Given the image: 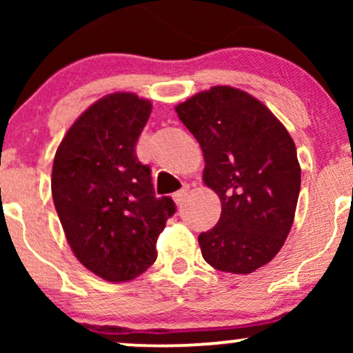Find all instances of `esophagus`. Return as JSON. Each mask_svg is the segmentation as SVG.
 <instances>
[{
  "mask_svg": "<svg viewBox=\"0 0 353 353\" xmlns=\"http://www.w3.org/2000/svg\"><path fill=\"white\" fill-rule=\"evenodd\" d=\"M189 194V185H184L181 190H177V192H174V201H176V204H182V202L185 201V197H188Z\"/></svg>",
  "mask_w": 353,
  "mask_h": 353,
  "instance_id": "1",
  "label": "esophagus"
}]
</instances>
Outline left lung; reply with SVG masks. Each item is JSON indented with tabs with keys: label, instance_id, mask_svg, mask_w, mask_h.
<instances>
[{
	"label": "left lung",
	"instance_id": "1",
	"mask_svg": "<svg viewBox=\"0 0 353 353\" xmlns=\"http://www.w3.org/2000/svg\"><path fill=\"white\" fill-rule=\"evenodd\" d=\"M204 152V182L222 204L217 225L199 236L204 261L250 274L277 255L292 228L301 165L281 121L241 89L214 86L176 106Z\"/></svg>",
	"mask_w": 353,
	"mask_h": 353
}]
</instances>
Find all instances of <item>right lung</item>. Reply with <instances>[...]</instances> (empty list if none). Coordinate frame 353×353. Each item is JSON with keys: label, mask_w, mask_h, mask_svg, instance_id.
Wrapping results in <instances>:
<instances>
[{"label": "right lung", "mask_w": 353, "mask_h": 353, "mask_svg": "<svg viewBox=\"0 0 353 353\" xmlns=\"http://www.w3.org/2000/svg\"><path fill=\"white\" fill-rule=\"evenodd\" d=\"M151 109L132 92L104 96L71 125L52 163V201L72 252L109 282L132 281L154 264L176 212L171 197H156L151 168L136 156Z\"/></svg>", "instance_id": "obj_1"}]
</instances>
